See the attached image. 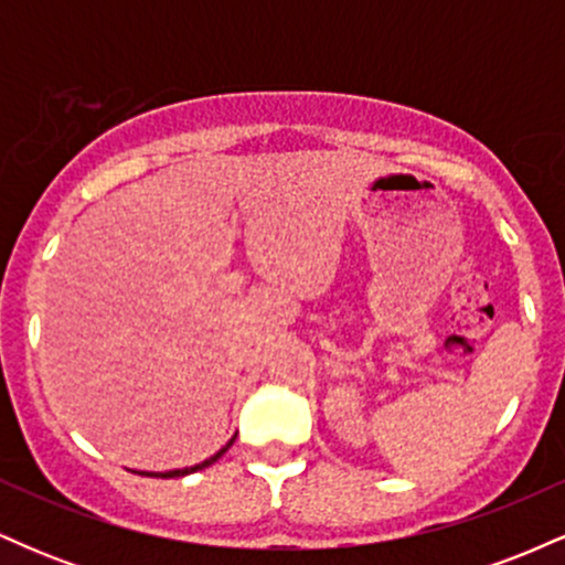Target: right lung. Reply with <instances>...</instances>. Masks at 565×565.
Here are the masks:
<instances>
[{
	"mask_svg": "<svg viewBox=\"0 0 565 565\" xmlns=\"http://www.w3.org/2000/svg\"><path fill=\"white\" fill-rule=\"evenodd\" d=\"M233 440H236V438H231V440H228V444H225V446H223V449H220V451L215 454V457L204 459V462H201V465H193V468H185V470H170V472H140V476H151V478H180V476H188V472H196V470H204V468H210V465H212V462H217V459H220V457H223V454L231 449V444H233Z\"/></svg>",
	"mask_w": 565,
	"mask_h": 565,
	"instance_id": "add662e5",
	"label": "right lung"
}]
</instances>
